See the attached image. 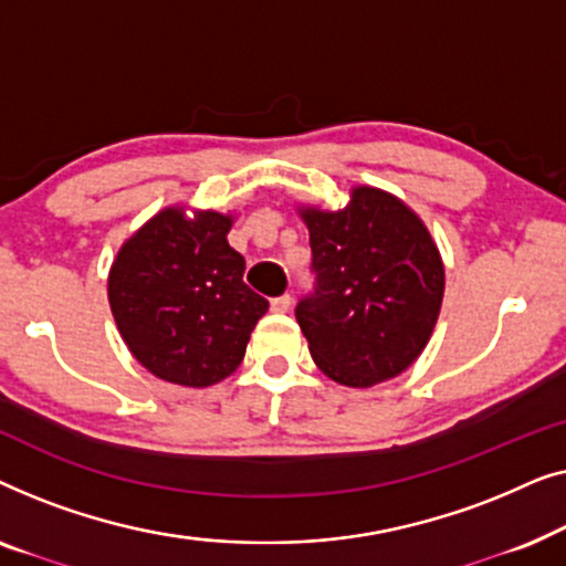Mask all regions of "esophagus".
<instances>
[{
    "label": "esophagus",
    "mask_w": 566,
    "mask_h": 566,
    "mask_svg": "<svg viewBox=\"0 0 566 566\" xmlns=\"http://www.w3.org/2000/svg\"><path fill=\"white\" fill-rule=\"evenodd\" d=\"M291 304H293V301H291L289 293H283V296H277V298L270 301V312L285 314V312H289V308H291Z\"/></svg>",
    "instance_id": "34e87169"
}]
</instances>
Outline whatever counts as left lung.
Wrapping results in <instances>:
<instances>
[{"label": "left lung", "instance_id": "left-lung-1", "mask_svg": "<svg viewBox=\"0 0 566 566\" xmlns=\"http://www.w3.org/2000/svg\"><path fill=\"white\" fill-rule=\"evenodd\" d=\"M312 242L316 291L296 306L316 368L368 389L405 374L428 347L443 306L436 239L405 200L355 185L339 211L298 206Z\"/></svg>", "mask_w": 566, "mask_h": 566}]
</instances>
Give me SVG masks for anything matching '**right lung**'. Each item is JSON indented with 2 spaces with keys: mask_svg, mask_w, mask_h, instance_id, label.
<instances>
[{
  "mask_svg": "<svg viewBox=\"0 0 566 566\" xmlns=\"http://www.w3.org/2000/svg\"><path fill=\"white\" fill-rule=\"evenodd\" d=\"M234 213L167 206L136 229L107 273L123 343L161 381L206 389L234 374L268 301L229 247Z\"/></svg>",
  "mask_w": 566,
  "mask_h": 566,
  "instance_id": "add662e5",
  "label": "right lung"
}]
</instances>
